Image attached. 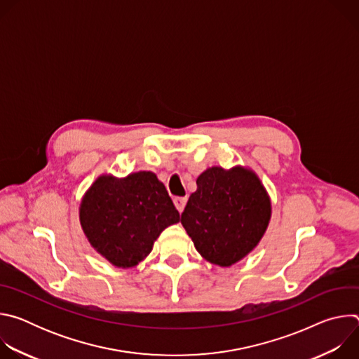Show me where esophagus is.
I'll return each mask as SVG.
<instances>
[{
	"label": "esophagus",
	"mask_w": 359,
	"mask_h": 359,
	"mask_svg": "<svg viewBox=\"0 0 359 359\" xmlns=\"http://www.w3.org/2000/svg\"><path fill=\"white\" fill-rule=\"evenodd\" d=\"M173 203H175V206H176L179 213H182L184 210V206H186V198L184 197H176L173 200Z\"/></svg>",
	"instance_id": "1"
}]
</instances>
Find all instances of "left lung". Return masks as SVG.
Instances as JSON below:
<instances>
[{
  "label": "left lung",
  "instance_id": "1",
  "mask_svg": "<svg viewBox=\"0 0 359 359\" xmlns=\"http://www.w3.org/2000/svg\"><path fill=\"white\" fill-rule=\"evenodd\" d=\"M196 183L180 222L203 259L230 267L264 236L271 217L270 197L259 176L243 166L209 168Z\"/></svg>",
  "mask_w": 359,
  "mask_h": 359
}]
</instances>
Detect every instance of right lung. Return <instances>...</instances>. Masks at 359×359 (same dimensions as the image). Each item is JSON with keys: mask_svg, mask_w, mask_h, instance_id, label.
<instances>
[{"mask_svg": "<svg viewBox=\"0 0 359 359\" xmlns=\"http://www.w3.org/2000/svg\"><path fill=\"white\" fill-rule=\"evenodd\" d=\"M79 222L90 245L119 269L144 260L153 243L180 215L162 182L151 172L123 179L99 176L85 193Z\"/></svg>", "mask_w": 359, "mask_h": 359, "instance_id": "right-lung-1", "label": "right lung"}]
</instances>
